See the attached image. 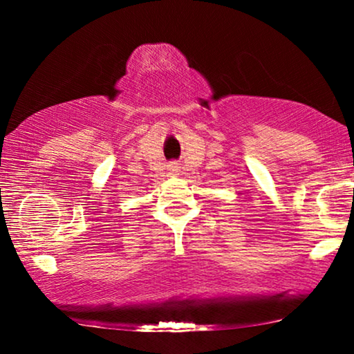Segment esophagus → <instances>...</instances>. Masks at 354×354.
<instances>
[{
	"label": "esophagus",
	"mask_w": 354,
	"mask_h": 354,
	"mask_svg": "<svg viewBox=\"0 0 354 354\" xmlns=\"http://www.w3.org/2000/svg\"><path fill=\"white\" fill-rule=\"evenodd\" d=\"M177 172H178V167L176 166V164H172V166H171V174H172V176H177Z\"/></svg>",
	"instance_id": "obj_1"
}]
</instances>
